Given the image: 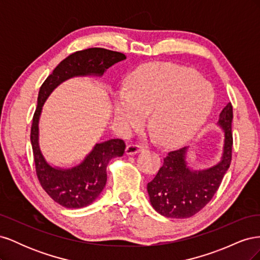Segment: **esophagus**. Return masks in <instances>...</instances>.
Here are the masks:
<instances>
[{
	"mask_svg": "<svg viewBox=\"0 0 260 260\" xmlns=\"http://www.w3.org/2000/svg\"><path fill=\"white\" fill-rule=\"evenodd\" d=\"M142 151V146L139 144H128L125 147V154L127 155H136Z\"/></svg>",
	"mask_w": 260,
	"mask_h": 260,
	"instance_id": "obj_1",
	"label": "esophagus"
}]
</instances>
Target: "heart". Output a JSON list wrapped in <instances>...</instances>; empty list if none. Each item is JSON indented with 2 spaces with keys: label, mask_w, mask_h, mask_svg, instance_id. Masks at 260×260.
<instances>
[{
  "label": "heart",
  "mask_w": 260,
  "mask_h": 260,
  "mask_svg": "<svg viewBox=\"0 0 260 260\" xmlns=\"http://www.w3.org/2000/svg\"><path fill=\"white\" fill-rule=\"evenodd\" d=\"M127 91L117 93L115 120L130 131L143 124L166 146L181 145L200 131L214 105V91L194 69L172 62H149L125 79Z\"/></svg>",
  "instance_id": "heart-1"
}]
</instances>
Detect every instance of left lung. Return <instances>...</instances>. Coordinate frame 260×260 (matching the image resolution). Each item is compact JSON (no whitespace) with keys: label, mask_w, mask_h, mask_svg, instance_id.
<instances>
[{"label":"left lung","mask_w":260,"mask_h":260,"mask_svg":"<svg viewBox=\"0 0 260 260\" xmlns=\"http://www.w3.org/2000/svg\"><path fill=\"white\" fill-rule=\"evenodd\" d=\"M232 104L219 115L218 125L224 131L220 161L211 168L192 170L185 161L187 147L169 152L155 178L147 183L152 206L167 218H188L205 207L215 195L232 158Z\"/></svg>","instance_id":"obj_1"}]
</instances>
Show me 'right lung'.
<instances>
[{"label":"right lung","instance_id":"obj_1","mask_svg":"<svg viewBox=\"0 0 260 260\" xmlns=\"http://www.w3.org/2000/svg\"><path fill=\"white\" fill-rule=\"evenodd\" d=\"M123 59L124 54L102 48L78 51L59 62L39 91L38 106L30 133L37 177L50 198L66 208H82L99 198L106 184V168L109 160L122 156L125 144L120 139L98 143L78 166L70 169L55 168L45 160L39 145V119L43 104L61 82L79 76L101 77L106 69Z\"/></svg>","mask_w":260,"mask_h":260}]
</instances>
